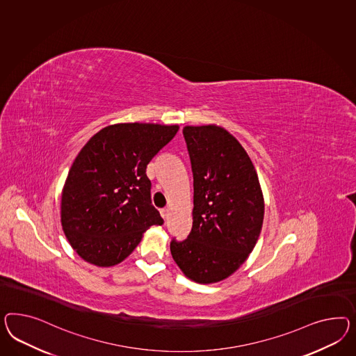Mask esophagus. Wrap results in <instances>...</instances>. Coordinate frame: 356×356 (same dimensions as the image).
I'll use <instances>...</instances> for the list:
<instances>
[{"instance_id":"34e87169","label":"esophagus","mask_w":356,"mask_h":356,"mask_svg":"<svg viewBox=\"0 0 356 356\" xmlns=\"http://www.w3.org/2000/svg\"><path fill=\"white\" fill-rule=\"evenodd\" d=\"M168 211H170V210H168L167 207H164V209H162V210H161V213H162L163 219H167V218H168Z\"/></svg>"}]
</instances>
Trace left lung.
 Wrapping results in <instances>:
<instances>
[{
	"label": "left lung",
	"mask_w": 356,
	"mask_h": 356,
	"mask_svg": "<svg viewBox=\"0 0 356 356\" xmlns=\"http://www.w3.org/2000/svg\"><path fill=\"white\" fill-rule=\"evenodd\" d=\"M194 186L192 231L171 241V254L186 277L212 284L231 276L259 238L264 201L245 149L216 125L184 127Z\"/></svg>",
	"instance_id": "1"
}]
</instances>
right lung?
Returning a JSON list of instances; mask_svg holds the SVG:
<instances>
[{
	"instance_id": "right-lung-1",
	"label": "right lung",
	"mask_w": 356,
	"mask_h": 356,
	"mask_svg": "<svg viewBox=\"0 0 356 356\" xmlns=\"http://www.w3.org/2000/svg\"><path fill=\"white\" fill-rule=\"evenodd\" d=\"M177 125H108L77 154L62 192L60 221L72 249L99 267L124 260L163 219L152 203L146 167Z\"/></svg>"
}]
</instances>
